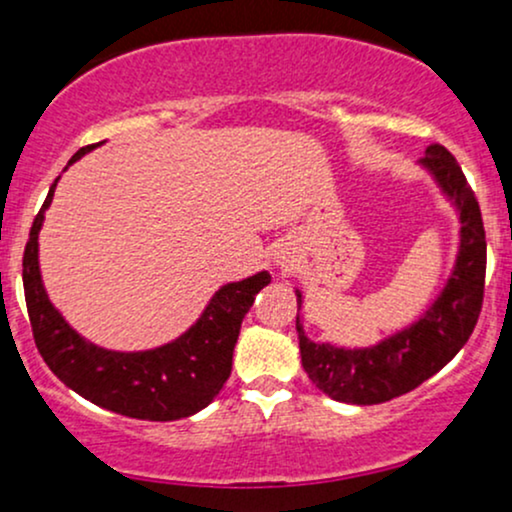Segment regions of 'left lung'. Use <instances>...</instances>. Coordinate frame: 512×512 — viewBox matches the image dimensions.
Wrapping results in <instances>:
<instances>
[{
	"label": "left lung",
	"mask_w": 512,
	"mask_h": 512,
	"mask_svg": "<svg viewBox=\"0 0 512 512\" xmlns=\"http://www.w3.org/2000/svg\"><path fill=\"white\" fill-rule=\"evenodd\" d=\"M421 163L460 211V255L438 301L407 330L370 349H339L305 337L296 317L301 361L325 395L346 404H380L419 387L436 375L472 337L486 279V233L474 190L445 146L431 144ZM301 308V293H298Z\"/></svg>",
	"instance_id": "obj_1"
}]
</instances>
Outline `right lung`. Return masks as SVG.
I'll return each mask as SVG.
<instances>
[{
	"label": "right lung",
	"instance_id": "add662e5",
	"mask_svg": "<svg viewBox=\"0 0 512 512\" xmlns=\"http://www.w3.org/2000/svg\"><path fill=\"white\" fill-rule=\"evenodd\" d=\"M93 146L96 144L76 151L69 163ZM55 185L57 180L33 219L23 250V293L35 346L43 361L64 385L115 414L146 421H175L197 414L219 395L231 375L233 346L238 342L243 317L272 276L260 272L221 286L195 325L166 346L134 354L101 349L64 322L40 281L38 233Z\"/></svg>",
	"mask_w": 512,
	"mask_h": 512
}]
</instances>
